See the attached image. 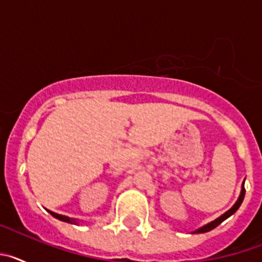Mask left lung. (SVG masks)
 Returning <instances> with one entry per match:
<instances>
[{
	"mask_svg": "<svg viewBox=\"0 0 262 262\" xmlns=\"http://www.w3.org/2000/svg\"><path fill=\"white\" fill-rule=\"evenodd\" d=\"M244 195H245V189H244V186H243V189H242V193H240V196H239V200L236 201V203H235V205H233V207H232V209H230V210H228V211H227L226 214H223V215H222V216H219V217H217V219H215V221H214V222H211V223L206 224V226H203L202 228H200V230H196V231H195V233H203V232H209V231L214 230L215 227H217V226H219V224H221L222 222H223V221H226L227 217H230L231 215H232V214H235V212H236V210L239 209V207H240V205H242L243 200H244Z\"/></svg>",
	"mask_w": 262,
	"mask_h": 262,
	"instance_id": "1",
	"label": "left lung"
}]
</instances>
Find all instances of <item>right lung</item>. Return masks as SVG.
<instances>
[{"instance_id": "obj_1", "label": "right lung", "mask_w": 262, "mask_h": 262, "mask_svg": "<svg viewBox=\"0 0 262 262\" xmlns=\"http://www.w3.org/2000/svg\"><path fill=\"white\" fill-rule=\"evenodd\" d=\"M51 215H52L53 217H56V219H59V221H62V222H67V223H77V222L75 221V219H71V217L68 216H64V215H59L56 214V212H52V211H48Z\"/></svg>"}]
</instances>
